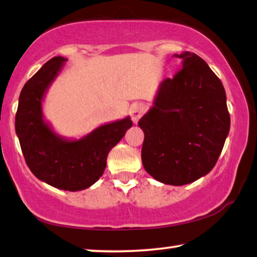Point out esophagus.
<instances>
[{
	"mask_svg": "<svg viewBox=\"0 0 257 257\" xmlns=\"http://www.w3.org/2000/svg\"><path fill=\"white\" fill-rule=\"evenodd\" d=\"M145 112V106L143 104H135L132 106V109H130V115H132V120L135 122L139 121L141 116L143 115Z\"/></svg>",
	"mask_w": 257,
	"mask_h": 257,
	"instance_id": "esophagus-1",
	"label": "esophagus"
}]
</instances>
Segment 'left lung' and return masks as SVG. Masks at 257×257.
<instances>
[{
    "label": "left lung",
    "mask_w": 257,
    "mask_h": 257,
    "mask_svg": "<svg viewBox=\"0 0 257 257\" xmlns=\"http://www.w3.org/2000/svg\"><path fill=\"white\" fill-rule=\"evenodd\" d=\"M178 57L182 68L162 83L139 125L145 171L166 185L183 186L216 165L231 118L223 84L205 61L190 52Z\"/></svg>",
    "instance_id": "left-lung-1"
}]
</instances>
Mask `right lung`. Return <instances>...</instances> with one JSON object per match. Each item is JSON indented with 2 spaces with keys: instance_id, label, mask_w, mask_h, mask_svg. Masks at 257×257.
<instances>
[{
  "instance_id": "add662e5",
  "label": "right lung",
  "mask_w": 257,
  "mask_h": 257,
  "mask_svg": "<svg viewBox=\"0 0 257 257\" xmlns=\"http://www.w3.org/2000/svg\"><path fill=\"white\" fill-rule=\"evenodd\" d=\"M66 59L53 57L23 87L16 113V133L31 172L55 188H89L104 173L110 149L133 125L129 117L101 125L79 141H63L45 123L41 100Z\"/></svg>"
}]
</instances>
